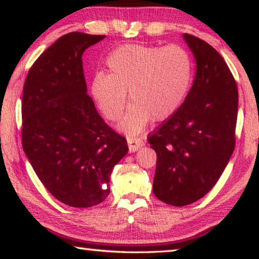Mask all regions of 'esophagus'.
Returning <instances> with one entry per match:
<instances>
[{"label": "esophagus", "mask_w": 259, "mask_h": 259, "mask_svg": "<svg viewBox=\"0 0 259 259\" xmlns=\"http://www.w3.org/2000/svg\"><path fill=\"white\" fill-rule=\"evenodd\" d=\"M127 143H128V149L131 152L137 151L139 148L145 146V141H143L142 138H127Z\"/></svg>", "instance_id": "1"}]
</instances>
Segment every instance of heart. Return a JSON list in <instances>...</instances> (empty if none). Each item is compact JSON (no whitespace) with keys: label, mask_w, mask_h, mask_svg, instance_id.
Segmentation results:
<instances>
[{"label":"heart","mask_w":259,"mask_h":259,"mask_svg":"<svg viewBox=\"0 0 259 259\" xmlns=\"http://www.w3.org/2000/svg\"><path fill=\"white\" fill-rule=\"evenodd\" d=\"M109 74L97 72L91 93L97 108L109 120H118L127 103L133 102L120 130L137 135L152 118L164 120L181 107L193 79V62L180 46L125 45L107 58Z\"/></svg>","instance_id":"1"}]
</instances>
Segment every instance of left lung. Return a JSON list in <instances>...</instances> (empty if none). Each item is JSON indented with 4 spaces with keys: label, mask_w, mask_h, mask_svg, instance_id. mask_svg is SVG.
<instances>
[{
    "label": "left lung",
    "mask_w": 259,
    "mask_h": 259,
    "mask_svg": "<svg viewBox=\"0 0 259 259\" xmlns=\"http://www.w3.org/2000/svg\"><path fill=\"white\" fill-rule=\"evenodd\" d=\"M196 61V74L181 107L148 142L157 154L155 196L188 205L212 189L235 148L239 94L232 72L207 42L184 34Z\"/></svg>",
    "instance_id": "obj_1"
}]
</instances>
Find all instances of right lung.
Here are the masks:
<instances>
[{
  "label": "right lung",
  "instance_id": "1",
  "mask_svg": "<svg viewBox=\"0 0 259 259\" xmlns=\"http://www.w3.org/2000/svg\"><path fill=\"white\" fill-rule=\"evenodd\" d=\"M105 35L71 32L42 53L23 88V149L46 189L73 207L100 204L128 152L87 94L82 54Z\"/></svg>",
  "mask_w": 259,
  "mask_h": 259
}]
</instances>
